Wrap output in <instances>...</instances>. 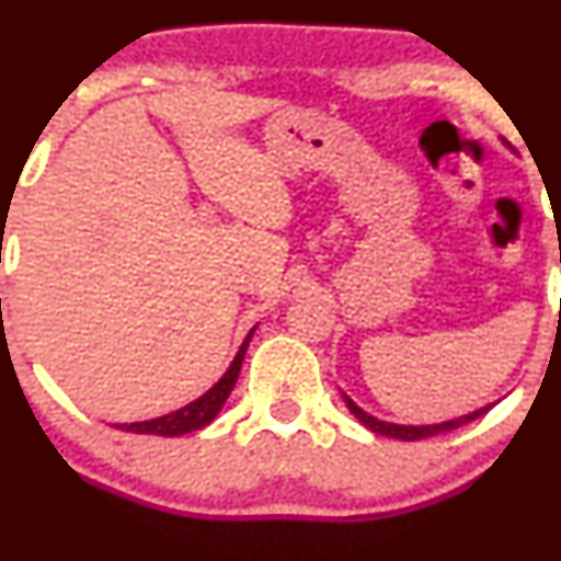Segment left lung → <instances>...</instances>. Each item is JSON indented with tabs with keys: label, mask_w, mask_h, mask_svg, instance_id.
I'll list each match as a JSON object with an SVG mask.
<instances>
[{
	"label": "left lung",
	"mask_w": 561,
	"mask_h": 561,
	"mask_svg": "<svg viewBox=\"0 0 561 561\" xmlns=\"http://www.w3.org/2000/svg\"><path fill=\"white\" fill-rule=\"evenodd\" d=\"M344 404H347V410L353 412L355 417H358L360 423H364L369 432L375 434H382V437H393V439H407V443H415V439H426V437H434V434H443V432H454V428L463 426V423L474 421V417H480L483 412L491 410L489 407H480V410L469 412V415H461V417H454V421H445V423H434V426H401V423H388V421H377L375 415H369V412L360 410L358 404H355L350 396H344Z\"/></svg>",
	"instance_id": "8db88e82"
}]
</instances>
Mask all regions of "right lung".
<instances>
[{"instance_id": "1", "label": "right lung", "mask_w": 561, "mask_h": 561, "mask_svg": "<svg viewBox=\"0 0 561 561\" xmlns=\"http://www.w3.org/2000/svg\"><path fill=\"white\" fill-rule=\"evenodd\" d=\"M252 333H254V328L247 333L244 344L239 347V353H236L233 364H230V369L225 371L222 380H219L214 388H208L201 399L190 401L186 407H181V410H175V412H168V415L154 417V421L116 423V428H124V432H135V434H157V437H181V434H190V432H197V428L208 426V423L217 417V412L222 410V404L228 401L230 390H233L236 380H239V371H241V364H244V353L249 347V339H252Z\"/></svg>"}]
</instances>
